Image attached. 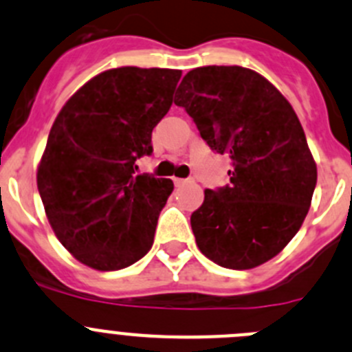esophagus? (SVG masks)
Segmentation results:
<instances>
[{
    "label": "esophagus",
    "instance_id": "obj_1",
    "mask_svg": "<svg viewBox=\"0 0 352 352\" xmlns=\"http://www.w3.org/2000/svg\"><path fill=\"white\" fill-rule=\"evenodd\" d=\"M187 180L186 179H173V184H175L177 187H180V186H184V184H186Z\"/></svg>",
    "mask_w": 352,
    "mask_h": 352
}]
</instances>
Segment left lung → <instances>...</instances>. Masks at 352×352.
I'll use <instances>...</instances> for the list:
<instances>
[{
    "label": "left lung",
    "mask_w": 352,
    "mask_h": 352,
    "mask_svg": "<svg viewBox=\"0 0 352 352\" xmlns=\"http://www.w3.org/2000/svg\"><path fill=\"white\" fill-rule=\"evenodd\" d=\"M175 104L213 151L232 160L229 186L205 189L191 215L198 248L238 271L271 261L300 229L318 179L294 107L264 76L239 65L189 71Z\"/></svg>",
    "instance_id": "obj_1"
}]
</instances>
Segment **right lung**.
<instances>
[{
  "instance_id": "1",
  "label": "right lung",
  "mask_w": 352,
  "mask_h": 352,
  "mask_svg": "<svg viewBox=\"0 0 352 352\" xmlns=\"http://www.w3.org/2000/svg\"><path fill=\"white\" fill-rule=\"evenodd\" d=\"M180 76L177 69H109L55 118L36 180L55 236L81 264L118 271L151 250L173 182L135 175V161L153 153V128Z\"/></svg>"
}]
</instances>
